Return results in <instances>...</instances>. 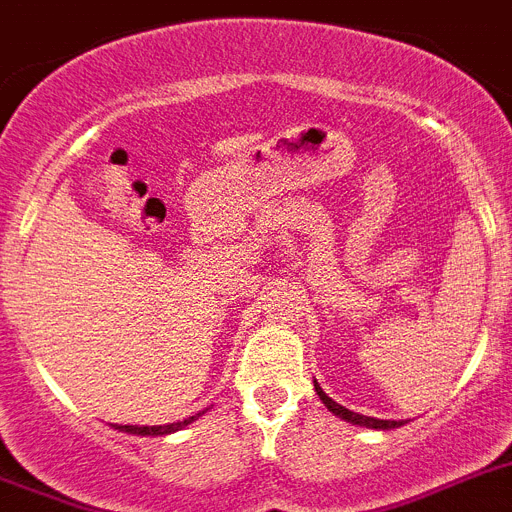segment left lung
Here are the masks:
<instances>
[{"instance_id": "left-lung-1", "label": "left lung", "mask_w": 512, "mask_h": 512, "mask_svg": "<svg viewBox=\"0 0 512 512\" xmlns=\"http://www.w3.org/2000/svg\"><path fill=\"white\" fill-rule=\"evenodd\" d=\"M313 386H316L318 399L323 401V406H326V409H329V412L334 414V417H339V419H344V422H349V425L368 427V430H393V427L406 425V419H375V417H365V414L352 412V409H344L342 404H336V401L331 399L329 393H323V388L318 386V381H313Z\"/></svg>"}]
</instances>
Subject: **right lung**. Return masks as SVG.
<instances>
[{
    "label": "right lung",
    "mask_w": 512,
    "mask_h": 512,
    "mask_svg": "<svg viewBox=\"0 0 512 512\" xmlns=\"http://www.w3.org/2000/svg\"><path fill=\"white\" fill-rule=\"evenodd\" d=\"M204 412H199L196 417H202ZM196 417H189L183 419V422H170V425H113V430L119 432H129V435H152V438H157V435H170V432H178L181 427L191 425Z\"/></svg>",
    "instance_id": "1"
}]
</instances>
